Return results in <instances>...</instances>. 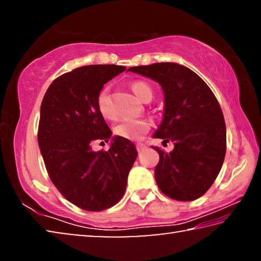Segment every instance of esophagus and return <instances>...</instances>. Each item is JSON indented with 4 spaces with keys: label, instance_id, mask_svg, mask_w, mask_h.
I'll return each instance as SVG.
<instances>
[{
    "label": "esophagus",
    "instance_id": "1",
    "mask_svg": "<svg viewBox=\"0 0 261 261\" xmlns=\"http://www.w3.org/2000/svg\"><path fill=\"white\" fill-rule=\"evenodd\" d=\"M145 149H146V146H145L144 144H138V145H137V151H138L139 153L145 151Z\"/></svg>",
    "mask_w": 261,
    "mask_h": 261
}]
</instances>
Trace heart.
<instances>
[{
	"label": "heart",
	"instance_id": "obj_1",
	"mask_svg": "<svg viewBox=\"0 0 261 261\" xmlns=\"http://www.w3.org/2000/svg\"><path fill=\"white\" fill-rule=\"evenodd\" d=\"M132 91L136 94L137 98L140 101L146 100L149 96H152V88L149 87L146 83L144 82H136L132 84ZM96 105L100 114L106 118H112L113 112L110 107V99L107 88H103L98 95L96 99ZM151 123L145 118H139V120H126L122 121L118 124L115 125L114 132L115 135L124 138L127 140H140L144 135L149 130Z\"/></svg>",
	"mask_w": 261,
	"mask_h": 261
}]
</instances>
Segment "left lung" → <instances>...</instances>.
<instances>
[{
	"instance_id": "left-lung-1",
	"label": "left lung",
	"mask_w": 261,
	"mask_h": 261,
	"mask_svg": "<svg viewBox=\"0 0 261 261\" xmlns=\"http://www.w3.org/2000/svg\"><path fill=\"white\" fill-rule=\"evenodd\" d=\"M127 71L151 78L163 91V117L153 137L171 140L174 149L165 153L154 147L160 155L154 169L159 189L175 200L198 199L214 183L226 155V124L218 100L182 64L163 62Z\"/></svg>"
}]
</instances>
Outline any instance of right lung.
<instances>
[{
    "label": "right lung",
    "instance_id": "right-lung-1",
    "mask_svg": "<svg viewBox=\"0 0 261 261\" xmlns=\"http://www.w3.org/2000/svg\"><path fill=\"white\" fill-rule=\"evenodd\" d=\"M124 70L94 64L62 74L40 107L38 143L48 175L65 199L85 211H103L121 200L138 155L130 140L112 136L96 105L105 84ZM96 140H110L111 148L93 151Z\"/></svg>",
    "mask_w": 261,
    "mask_h": 261
}]
</instances>
